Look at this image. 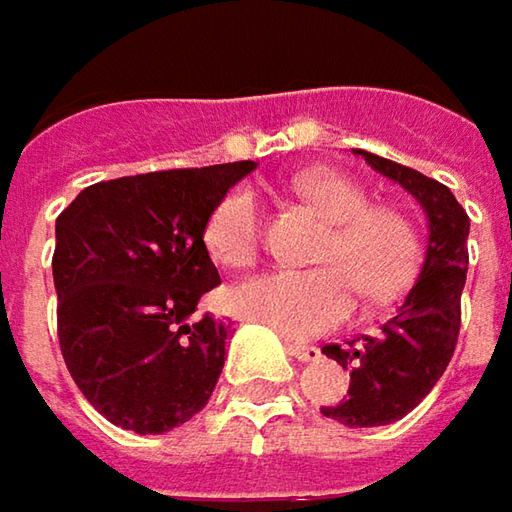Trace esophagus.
<instances>
[{
	"label": "esophagus",
	"instance_id": "obj_1",
	"mask_svg": "<svg viewBox=\"0 0 512 512\" xmlns=\"http://www.w3.org/2000/svg\"><path fill=\"white\" fill-rule=\"evenodd\" d=\"M286 352L292 355V358H298L303 364H309V361H318L321 358V349L312 344H300V341H286Z\"/></svg>",
	"mask_w": 512,
	"mask_h": 512
}]
</instances>
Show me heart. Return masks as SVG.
Instances as JSON below:
<instances>
[{"label":"heart","instance_id":"obj_1","mask_svg":"<svg viewBox=\"0 0 512 512\" xmlns=\"http://www.w3.org/2000/svg\"><path fill=\"white\" fill-rule=\"evenodd\" d=\"M306 203L332 223L321 269H269L229 289V309L289 338H312L338 326L355 309V289L369 300L398 295L418 269V234L395 209L372 206L355 180L332 168H309L292 180ZM260 214L252 189L226 191L203 226L209 255L229 269L249 266L257 252Z\"/></svg>","mask_w":512,"mask_h":512}]
</instances>
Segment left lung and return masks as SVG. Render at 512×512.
Returning <instances> with one entry per match:
<instances>
[{"label": "left lung", "instance_id": "obj_1", "mask_svg": "<svg viewBox=\"0 0 512 512\" xmlns=\"http://www.w3.org/2000/svg\"><path fill=\"white\" fill-rule=\"evenodd\" d=\"M378 174L389 177L421 203L427 214V252L410 295L378 335L349 346L326 344L323 355L349 369L344 401L321 407L326 418L346 427H381L404 418L438 384L456 352L461 292L467 280L470 217L453 191L415 168L355 151Z\"/></svg>", "mask_w": 512, "mask_h": 512}]
</instances>
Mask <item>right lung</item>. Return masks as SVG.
Listing matches in <instances>:
<instances>
[{"label":"right lung","mask_w":512,"mask_h":512,"mask_svg":"<svg viewBox=\"0 0 512 512\" xmlns=\"http://www.w3.org/2000/svg\"><path fill=\"white\" fill-rule=\"evenodd\" d=\"M252 160L94 183L56 217L59 349L111 424L160 435L212 398L226 323L197 318L220 283L203 226Z\"/></svg>","instance_id":"obj_1"}]
</instances>
